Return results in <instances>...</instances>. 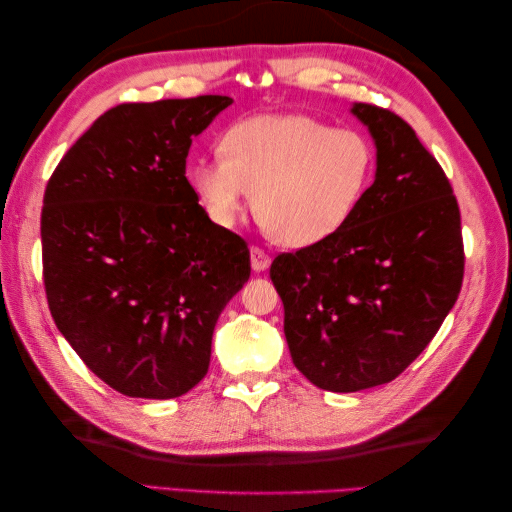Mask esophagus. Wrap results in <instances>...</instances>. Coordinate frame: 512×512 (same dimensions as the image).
<instances>
[{
  "instance_id": "obj_1",
  "label": "esophagus",
  "mask_w": 512,
  "mask_h": 512,
  "mask_svg": "<svg viewBox=\"0 0 512 512\" xmlns=\"http://www.w3.org/2000/svg\"><path fill=\"white\" fill-rule=\"evenodd\" d=\"M250 266H253L255 273H262V270H266L270 266V255L264 248L250 246Z\"/></svg>"
}]
</instances>
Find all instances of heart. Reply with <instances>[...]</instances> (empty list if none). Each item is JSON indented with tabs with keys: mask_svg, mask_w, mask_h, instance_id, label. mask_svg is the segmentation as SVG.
<instances>
[{
	"mask_svg": "<svg viewBox=\"0 0 512 512\" xmlns=\"http://www.w3.org/2000/svg\"><path fill=\"white\" fill-rule=\"evenodd\" d=\"M372 171L374 149L354 129L306 114H264L235 125L224 136V154L195 165L193 184L217 224H235L257 202L268 233L303 248L341 231Z\"/></svg>",
	"mask_w": 512,
	"mask_h": 512,
	"instance_id": "heart-1",
	"label": "heart"
}]
</instances>
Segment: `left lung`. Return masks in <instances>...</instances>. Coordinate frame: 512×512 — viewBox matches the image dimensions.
I'll return each instance as SVG.
<instances>
[{"mask_svg":"<svg viewBox=\"0 0 512 512\" xmlns=\"http://www.w3.org/2000/svg\"><path fill=\"white\" fill-rule=\"evenodd\" d=\"M352 112L374 136V184L341 231L270 266L292 363L341 394L405 372L464 279L460 206L440 162L398 114L369 103Z\"/></svg>","mask_w":512,"mask_h":512,"instance_id":"obj_1","label":"left lung"}]
</instances>
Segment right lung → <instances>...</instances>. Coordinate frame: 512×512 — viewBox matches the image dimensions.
I'll return each mask as SVG.
<instances>
[{"instance_id": "right-lung-1", "label": "right lung", "mask_w": 512, "mask_h": 512, "mask_svg": "<svg viewBox=\"0 0 512 512\" xmlns=\"http://www.w3.org/2000/svg\"><path fill=\"white\" fill-rule=\"evenodd\" d=\"M231 103L206 94L116 105L43 193L50 314L123 396L165 400L198 385L217 317L250 277L248 244L209 220L184 176L193 136Z\"/></svg>"}]
</instances>
